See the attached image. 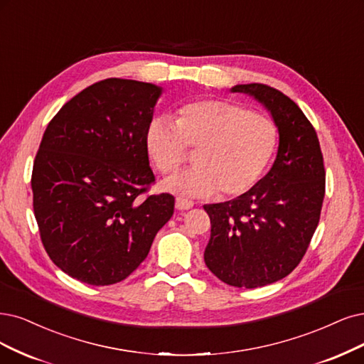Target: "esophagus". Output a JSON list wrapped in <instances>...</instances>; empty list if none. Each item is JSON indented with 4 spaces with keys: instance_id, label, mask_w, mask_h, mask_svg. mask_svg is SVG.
<instances>
[{
    "instance_id": "obj_1",
    "label": "esophagus",
    "mask_w": 364,
    "mask_h": 364,
    "mask_svg": "<svg viewBox=\"0 0 364 364\" xmlns=\"http://www.w3.org/2000/svg\"><path fill=\"white\" fill-rule=\"evenodd\" d=\"M195 204L192 203V200H189V199H184V198H177L175 199V208L177 210H191L192 207H193Z\"/></svg>"
}]
</instances>
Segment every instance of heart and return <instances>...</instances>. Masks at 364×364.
I'll return each mask as SVG.
<instances>
[{"label": "heart", "mask_w": 364, "mask_h": 364, "mask_svg": "<svg viewBox=\"0 0 364 364\" xmlns=\"http://www.w3.org/2000/svg\"><path fill=\"white\" fill-rule=\"evenodd\" d=\"M145 144L161 173L177 172L196 151L195 169L175 175L164 189L191 198L249 192L270 165L277 145V129L264 114L230 100H198L180 106L173 123L153 118Z\"/></svg>", "instance_id": "heart-1"}]
</instances>
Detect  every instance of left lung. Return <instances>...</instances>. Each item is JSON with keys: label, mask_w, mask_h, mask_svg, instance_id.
<instances>
[{"label": "left lung", "mask_w": 364, "mask_h": 364, "mask_svg": "<svg viewBox=\"0 0 364 364\" xmlns=\"http://www.w3.org/2000/svg\"><path fill=\"white\" fill-rule=\"evenodd\" d=\"M257 99L279 130L272 169L235 199L204 205L211 235L205 265L237 288L270 285L300 264L318 226L326 169L316 132L284 92L264 84L231 88Z\"/></svg>", "instance_id": "left-lung-1"}]
</instances>
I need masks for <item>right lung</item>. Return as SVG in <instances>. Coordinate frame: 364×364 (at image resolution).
I'll list each match as a JSON object with an SVG mask.
<instances>
[{
	"label": "right lung",
	"mask_w": 364,
	"mask_h": 364,
	"mask_svg": "<svg viewBox=\"0 0 364 364\" xmlns=\"http://www.w3.org/2000/svg\"><path fill=\"white\" fill-rule=\"evenodd\" d=\"M161 88L109 77L82 90L48 124L36 154L34 216L49 258L94 287L124 280L172 216L145 144Z\"/></svg>",
	"instance_id": "add662e5"
}]
</instances>
